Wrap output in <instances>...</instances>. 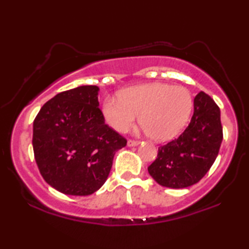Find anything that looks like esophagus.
I'll return each instance as SVG.
<instances>
[{
    "mask_svg": "<svg viewBox=\"0 0 249 249\" xmlns=\"http://www.w3.org/2000/svg\"><path fill=\"white\" fill-rule=\"evenodd\" d=\"M127 146H128V147H136V146H138V142L128 140V141H127Z\"/></svg>",
    "mask_w": 249,
    "mask_h": 249,
    "instance_id": "34e87169",
    "label": "esophagus"
}]
</instances>
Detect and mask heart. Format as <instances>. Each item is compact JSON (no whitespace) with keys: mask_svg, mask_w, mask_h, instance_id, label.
<instances>
[{"mask_svg":"<svg viewBox=\"0 0 249 249\" xmlns=\"http://www.w3.org/2000/svg\"><path fill=\"white\" fill-rule=\"evenodd\" d=\"M192 96L185 88L153 82L120 92L119 98L104 100L102 113L107 123L119 133L132 127L140 114L145 132L157 142L177 136L190 117Z\"/></svg>","mask_w":249,"mask_h":249,"instance_id":"b5f03b06","label":"heart"}]
</instances>
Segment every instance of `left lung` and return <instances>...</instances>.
<instances>
[{
	"mask_svg": "<svg viewBox=\"0 0 249 249\" xmlns=\"http://www.w3.org/2000/svg\"><path fill=\"white\" fill-rule=\"evenodd\" d=\"M223 141L221 112L210 96L200 92L193 101V115L184 132L160 146L149 175L162 187L183 189L203 178L218 155Z\"/></svg>",
	"mask_w": 249,
	"mask_h": 249,
	"instance_id": "obj_1",
	"label": "left lung"
}]
</instances>
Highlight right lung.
Segmentation results:
<instances>
[{
  "mask_svg": "<svg viewBox=\"0 0 249 249\" xmlns=\"http://www.w3.org/2000/svg\"><path fill=\"white\" fill-rule=\"evenodd\" d=\"M99 87L81 86L54 95L33 124V149L40 175L57 191L90 196L102 187L126 140L105 124Z\"/></svg>",
  "mask_w": 249,
  "mask_h": 249,
  "instance_id": "right-lung-1",
  "label": "right lung"
}]
</instances>
